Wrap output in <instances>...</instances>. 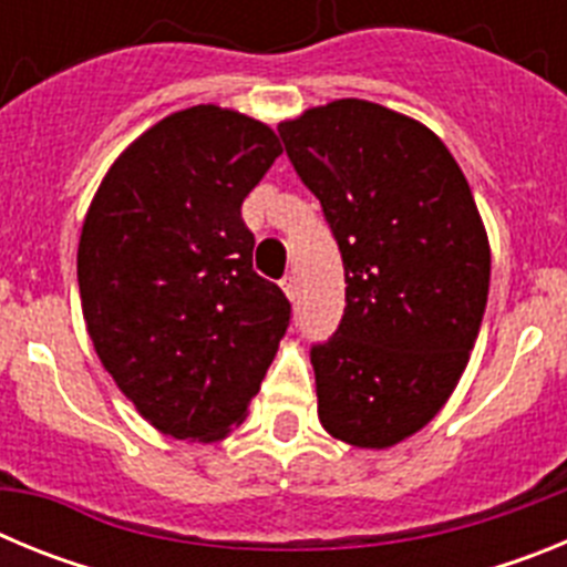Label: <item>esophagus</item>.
Returning a JSON list of instances; mask_svg holds the SVG:
<instances>
[{"instance_id":"obj_1","label":"esophagus","mask_w":567,"mask_h":567,"mask_svg":"<svg viewBox=\"0 0 567 567\" xmlns=\"http://www.w3.org/2000/svg\"><path fill=\"white\" fill-rule=\"evenodd\" d=\"M280 287H284V292H287L289 300L298 298V280H295L292 275H287V278L280 280Z\"/></svg>"}]
</instances>
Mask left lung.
<instances>
[{"label": "left lung", "mask_w": 567, "mask_h": 567, "mask_svg": "<svg viewBox=\"0 0 567 567\" xmlns=\"http://www.w3.org/2000/svg\"><path fill=\"white\" fill-rule=\"evenodd\" d=\"M343 258L346 309L312 343L318 417L385 449L454 392L480 334L491 252L463 169L437 135L374 102L340 99L278 124Z\"/></svg>", "instance_id": "8db88e82"}]
</instances>
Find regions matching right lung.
<instances>
[{"instance_id": "add662e5", "label": "right lung", "mask_w": 567, "mask_h": 567, "mask_svg": "<svg viewBox=\"0 0 567 567\" xmlns=\"http://www.w3.org/2000/svg\"><path fill=\"white\" fill-rule=\"evenodd\" d=\"M284 153L267 124L198 104L130 144L90 204L79 292L104 369L158 432L215 440L258 394L292 303L252 269L240 204Z\"/></svg>"}]
</instances>
